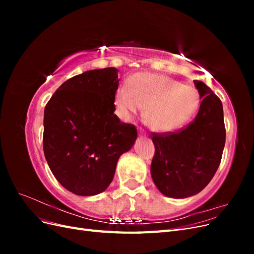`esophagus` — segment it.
Returning a JSON list of instances; mask_svg holds the SVG:
<instances>
[{"label": "esophagus", "mask_w": 254, "mask_h": 254, "mask_svg": "<svg viewBox=\"0 0 254 254\" xmlns=\"http://www.w3.org/2000/svg\"><path fill=\"white\" fill-rule=\"evenodd\" d=\"M139 134H140V135H144V136L146 135V133L144 132V130H142V129L139 130Z\"/></svg>", "instance_id": "34e87169"}]
</instances>
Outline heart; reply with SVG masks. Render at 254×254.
<instances>
[{
  "instance_id": "b5f03b06",
  "label": "heart",
  "mask_w": 254,
  "mask_h": 254,
  "mask_svg": "<svg viewBox=\"0 0 254 254\" xmlns=\"http://www.w3.org/2000/svg\"><path fill=\"white\" fill-rule=\"evenodd\" d=\"M114 109L121 120L128 121L145 106V120L157 132L181 128L196 112L200 96L197 89L168 76L137 73L121 84L114 94Z\"/></svg>"
}]
</instances>
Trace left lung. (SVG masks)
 <instances>
[{"label":"left lung","mask_w":254,"mask_h":254,"mask_svg":"<svg viewBox=\"0 0 254 254\" xmlns=\"http://www.w3.org/2000/svg\"><path fill=\"white\" fill-rule=\"evenodd\" d=\"M202 98L195 120L177 132L152 133L155 156L151 178L163 195L188 198L201 191L220 164L226 142L220 99L200 80H194Z\"/></svg>","instance_id":"obj_1"}]
</instances>
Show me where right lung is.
<instances>
[{
  "instance_id": "right-lung-1",
  "label": "right lung",
  "mask_w": 254,
  "mask_h": 254,
  "mask_svg": "<svg viewBox=\"0 0 254 254\" xmlns=\"http://www.w3.org/2000/svg\"><path fill=\"white\" fill-rule=\"evenodd\" d=\"M118 72L106 67L76 75L61 84L45 106L44 156L58 182L73 194L104 191L119 158L136 140L135 127L114 114Z\"/></svg>"
}]
</instances>
